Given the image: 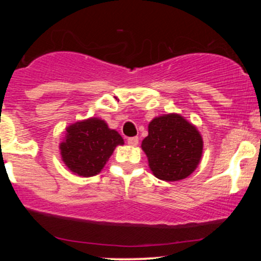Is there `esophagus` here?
Masks as SVG:
<instances>
[{"instance_id":"34e87169","label":"esophagus","mask_w":261,"mask_h":261,"mask_svg":"<svg viewBox=\"0 0 261 261\" xmlns=\"http://www.w3.org/2000/svg\"><path fill=\"white\" fill-rule=\"evenodd\" d=\"M127 143L130 146H137V143H139V137H128Z\"/></svg>"}]
</instances>
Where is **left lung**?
Returning <instances> with one entry per match:
<instances>
[{
    "label": "left lung",
    "instance_id": "8db88e82",
    "mask_svg": "<svg viewBox=\"0 0 261 261\" xmlns=\"http://www.w3.org/2000/svg\"><path fill=\"white\" fill-rule=\"evenodd\" d=\"M141 148L155 178L176 181L188 178L197 168L203 141L195 125L180 114L169 113L152 119Z\"/></svg>",
    "mask_w": 261,
    "mask_h": 261
}]
</instances>
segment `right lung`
I'll list each match as a JSON object with an SVG mask.
<instances>
[{"instance_id": "right-lung-1", "label": "right lung", "mask_w": 261, "mask_h": 261, "mask_svg": "<svg viewBox=\"0 0 261 261\" xmlns=\"http://www.w3.org/2000/svg\"><path fill=\"white\" fill-rule=\"evenodd\" d=\"M124 145L121 135L99 118L79 120L66 127L59 145L61 160L73 174H99L116 146Z\"/></svg>"}]
</instances>
